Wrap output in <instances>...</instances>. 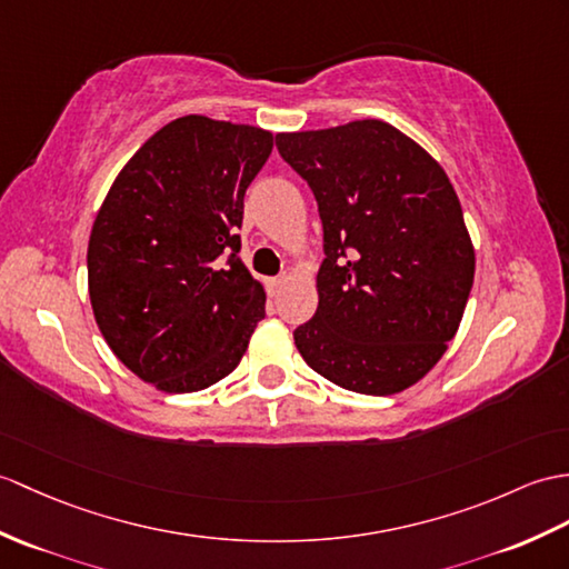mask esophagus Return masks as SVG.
<instances>
[{
    "label": "esophagus",
    "instance_id": "34e87169",
    "mask_svg": "<svg viewBox=\"0 0 569 569\" xmlns=\"http://www.w3.org/2000/svg\"><path fill=\"white\" fill-rule=\"evenodd\" d=\"M288 283V276H276V279H269L267 281V290H269V296L273 298V296H279L281 293V288Z\"/></svg>",
    "mask_w": 569,
    "mask_h": 569
}]
</instances>
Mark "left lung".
I'll list each match as a JSON object with an SVG mask.
<instances>
[{"instance_id": "obj_1", "label": "left lung", "mask_w": 569, "mask_h": 569, "mask_svg": "<svg viewBox=\"0 0 569 569\" xmlns=\"http://www.w3.org/2000/svg\"><path fill=\"white\" fill-rule=\"evenodd\" d=\"M317 198V310L293 339L335 386L395 395L439 363L463 320L475 249L453 183L398 128L366 118L276 136Z\"/></svg>"}]
</instances>
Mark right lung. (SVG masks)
Here are the masks:
<instances>
[{
  "label": "right lung",
  "instance_id": "1",
  "mask_svg": "<svg viewBox=\"0 0 569 569\" xmlns=\"http://www.w3.org/2000/svg\"><path fill=\"white\" fill-rule=\"evenodd\" d=\"M273 150L254 126L183 116L116 177L89 234V298L140 380L196 392L232 373L267 293L240 259L244 193Z\"/></svg>",
  "mask_w": 569,
  "mask_h": 569
}]
</instances>
